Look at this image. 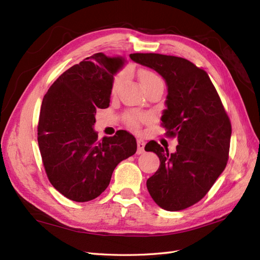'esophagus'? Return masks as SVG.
Instances as JSON below:
<instances>
[{
	"mask_svg": "<svg viewBox=\"0 0 260 260\" xmlns=\"http://www.w3.org/2000/svg\"><path fill=\"white\" fill-rule=\"evenodd\" d=\"M136 143H137V151H136V153H137V154H142V153H144L145 142L143 141V140H137V141H136Z\"/></svg>",
	"mask_w": 260,
	"mask_h": 260,
	"instance_id": "esophagus-1",
	"label": "esophagus"
}]
</instances>
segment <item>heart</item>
Wrapping results in <instances>:
<instances>
[{
  "mask_svg": "<svg viewBox=\"0 0 260 260\" xmlns=\"http://www.w3.org/2000/svg\"><path fill=\"white\" fill-rule=\"evenodd\" d=\"M126 78V71L125 70H120L118 71L117 74L114 76L113 81H112V93H116L118 91L120 85L123 84V81ZM140 79L142 85L144 86V88L146 90L151 89V88L155 87L157 85H164V82L162 80L161 77H159L157 74L154 73V71L151 70H143L140 73ZM146 116L143 115L141 113L137 112H128L126 113L124 116L125 123L127 124V126H129L131 128L134 129H139L140 126L142 125V123H144L146 120Z\"/></svg>",
  "mask_w": 260,
  "mask_h": 260,
  "instance_id": "1",
  "label": "heart"
}]
</instances>
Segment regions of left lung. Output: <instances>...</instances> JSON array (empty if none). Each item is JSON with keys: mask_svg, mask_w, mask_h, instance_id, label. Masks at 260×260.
Listing matches in <instances>:
<instances>
[{"mask_svg": "<svg viewBox=\"0 0 260 260\" xmlns=\"http://www.w3.org/2000/svg\"><path fill=\"white\" fill-rule=\"evenodd\" d=\"M135 62L154 69L167 81L168 109L162 126L176 137L174 153L155 141L145 145L159 158L146 181L157 206L180 211L199 202L223 172L229 157L231 123L210 77L189 60L159 53H133Z\"/></svg>", "mask_w": 260, "mask_h": 260, "instance_id": "8db88e82", "label": "left lung"}]
</instances>
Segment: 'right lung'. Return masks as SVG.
Instances as JSON below:
<instances>
[{
  "instance_id": "1",
  "label": "right lung",
  "mask_w": 260,
  "mask_h": 260,
  "mask_svg": "<svg viewBox=\"0 0 260 260\" xmlns=\"http://www.w3.org/2000/svg\"><path fill=\"white\" fill-rule=\"evenodd\" d=\"M124 59L92 54L66 70L43 97L38 144L50 183L69 200L87 202L106 190L115 168L136 152L126 131L98 141L96 110L107 108Z\"/></svg>"
}]
</instances>
